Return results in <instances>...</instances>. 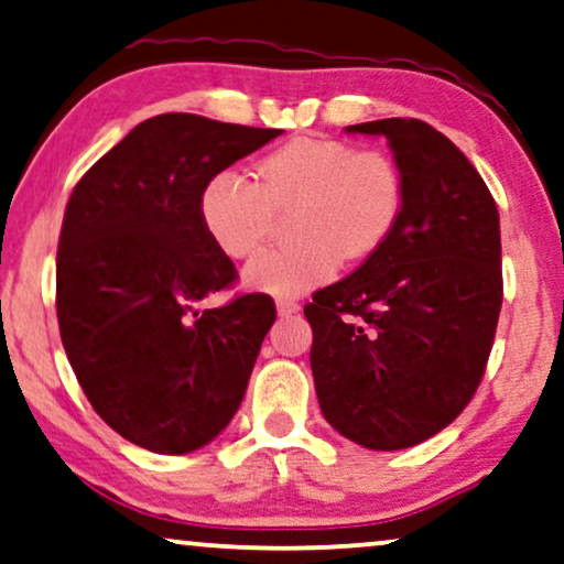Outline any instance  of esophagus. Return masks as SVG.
<instances>
[{
  "label": "esophagus",
  "instance_id": "esophagus-1",
  "mask_svg": "<svg viewBox=\"0 0 564 564\" xmlns=\"http://www.w3.org/2000/svg\"><path fill=\"white\" fill-rule=\"evenodd\" d=\"M275 310L281 317H291V314H296L299 310H302V304L294 302V299H286V296H278L275 299Z\"/></svg>",
  "mask_w": 564,
  "mask_h": 564
}]
</instances>
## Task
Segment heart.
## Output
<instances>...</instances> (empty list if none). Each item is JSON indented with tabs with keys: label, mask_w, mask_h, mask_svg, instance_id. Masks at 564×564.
<instances>
[{
	"label": "heart",
	"mask_w": 564,
	"mask_h": 564,
	"mask_svg": "<svg viewBox=\"0 0 564 564\" xmlns=\"http://www.w3.org/2000/svg\"><path fill=\"white\" fill-rule=\"evenodd\" d=\"M294 204L296 239L260 252L245 283L273 296H299L329 281L343 254L360 260L392 235L402 212V175L379 149L302 137L262 156L254 180L221 170L200 195V221L227 258H247L265 242L275 208Z\"/></svg>",
	"instance_id": "1"
}]
</instances>
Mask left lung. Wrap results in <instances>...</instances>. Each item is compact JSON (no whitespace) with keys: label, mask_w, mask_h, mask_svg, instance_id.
Instances as JSON below:
<instances>
[{"label":"left lung","mask_w":564,"mask_h":564,"mask_svg":"<svg viewBox=\"0 0 564 564\" xmlns=\"http://www.w3.org/2000/svg\"><path fill=\"white\" fill-rule=\"evenodd\" d=\"M384 137L402 212L356 273L304 306L322 415L373 452L454 423L482 381L502 304L500 216L454 141L417 118L348 126Z\"/></svg>","instance_id":"1"}]
</instances>
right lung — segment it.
<instances>
[{"label": "right lung", "instance_id": "add662e5", "mask_svg": "<svg viewBox=\"0 0 564 564\" xmlns=\"http://www.w3.org/2000/svg\"><path fill=\"white\" fill-rule=\"evenodd\" d=\"M275 137L164 112L100 156L66 204L56 252L66 358L97 415L154 454L195 452L229 425L275 322L265 294L195 310L237 281L200 221L204 187Z\"/></svg>", "mask_w": 564, "mask_h": 564}]
</instances>
